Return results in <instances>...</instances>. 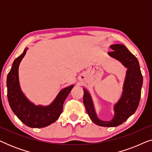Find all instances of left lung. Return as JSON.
I'll return each instance as SVG.
<instances>
[{
    "instance_id": "obj_1",
    "label": "left lung",
    "mask_w": 152,
    "mask_h": 152,
    "mask_svg": "<svg viewBox=\"0 0 152 152\" xmlns=\"http://www.w3.org/2000/svg\"><path fill=\"white\" fill-rule=\"evenodd\" d=\"M110 48L113 51L109 52V55L122 62L128 68L124 84L123 93L114 107L115 115L113 120L102 121L97 118L91 95L86 89H84L83 97L86 112L91 120L97 125L108 127L120 125L135 113L140 102L142 86V75L137 58L124 45L114 44Z\"/></svg>"
}]
</instances>
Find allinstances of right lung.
<instances>
[{"instance_id":"obj_1","label":"right lung","mask_w":152,"mask_h":152,"mask_svg":"<svg viewBox=\"0 0 152 152\" xmlns=\"http://www.w3.org/2000/svg\"><path fill=\"white\" fill-rule=\"evenodd\" d=\"M28 48L14 60L7 75V98L12 111L18 119L29 127L42 128L55 122L61 115L64 102L73 86L60 91L53 103L48 107L35 106L22 93L18 82V66Z\"/></svg>"}]
</instances>
